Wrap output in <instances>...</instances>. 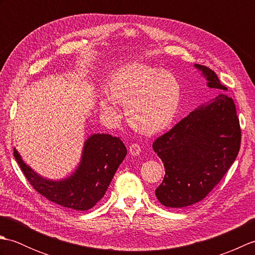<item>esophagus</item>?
Wrapping results in <instances>:
<instances>
[{
	"mask_svg": "<svg viewBox=\"0 0 255 255\" xmlns=\"http://www.w3.org/2000/svg\"><path fill=\"white\" fill-rule=\"evenodd\" d=\"M140 152H141V149H140V145L138 143H132L129 145V153L131 155L133 156L139 155Z\"/></svg>",
	"mask_w": 255,
	"mask_h": 255,
	"instance_id": "esophagus-1",
	"label": "esophagus"
}]
</instances>
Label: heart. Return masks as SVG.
Masks as SVG:
<instances>
[{
    "label": "heart",
    "instance_id": "1",
    "mask_svg": "<svg viewBox=\"0 0 255 255\" xmlns=\"http://www.w3.org/2000/svg\"><path fill=\"white\" fill-rule=\"evenodd\" d=\"M105 93L107 99L101 97L100 108L107 118L118 121L115 105L124 106L128 124L149 136L170 126L181 99L174 75L141 63L128 64L114 72L106 82Z\"/></svg>",
    "mask_w": 255,
    "mask_h": 255
}]
</instances>
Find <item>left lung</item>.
<instances>
[{"mask_svg": "<svg viewBox=\"0 0 255 255\" xmlns=\"http://www.w3.org/2000/svg\"><path fill=\"white\" fill-rule=\"evenodd\" d=\"M195 69L215 91H227L213 70ZM241 142V129L231 97L219 93L195 108L152 144L164 164L165 175L155 196L171 208H183L203 200L234 163Z\"/></svg>", "mask_w": 255, "mask_h": 255, "instance_id": "left-lung-1", "label": "left lung"}]
</instances>
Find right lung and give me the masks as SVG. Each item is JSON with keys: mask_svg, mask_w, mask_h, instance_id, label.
<instances>
[{"mask_svg": "<svg viewBox=\"0 0 255 255\" xmlns=\"http://www.w3.org/2000/svg\"><path fill=\"white\" fill-rule=\"evenodd\" d=\"M126 154V145L119 138L92 133L84 141L74 172L60 180H50L26 164L14 148L15 160L31 186L47 199L74 210H89L100 202Z\"/></svg>", "mask_w": 255, "mask_h": 255, "instance_id": "1", "label": "right lung"}]
</instances>
